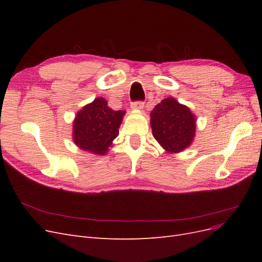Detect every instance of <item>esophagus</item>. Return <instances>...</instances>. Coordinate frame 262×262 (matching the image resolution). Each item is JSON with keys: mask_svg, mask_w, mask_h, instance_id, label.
Returning <instances> with one entry per match:
<instances>
[{"mask_svg": "<svg viewBox=\"0 0 262 262\" xmlns=\"http://www.w3.org/2000/svg\"><path fill=\"white\" fill-rule=\"evenodd\" d=\"M144 107V102L142 100H137V101H133L131 104V108L132 109H143Z\"/></svg>", "mask_w": 262, "mask_h": 262, "instance_id": "obj_1", "label": "esophagus"}]
</instances>
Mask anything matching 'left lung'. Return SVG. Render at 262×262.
<instances>
[{"mask_svg":"<svg viewBox=\"0 0 262 262\" xmlns=\"http://www.w3.org/2000/svg\"><path fill=\"white\" fill-rule=\"evenodd\" d=\"M153 136L166 150L178 153L188 147L195 133V118L173 98H166L150 113Z\"/></svg>","mask_w":262,"mask_h":262,"instance_id":"8db88e82","label":"left lung"}]
</instances>
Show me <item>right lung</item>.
Returning <instances> with one entry per match:
<instances>
[{"instance_id": "add662e5", "label": "right lung", "mask_w": 262, "mask_h": 262, "mask_svg": "<svg viewBox=\"0 0 262 262\" xmlns=\"http://www.w3.org/2000/svg\"><path fill=\"white\" fill-rule=\"evenodd\" d=\"M124 113L109 108L105 98H96L76 115L73 123L75 144L94 154H106L118 137Z\"/></svg>"}]
</instances>
